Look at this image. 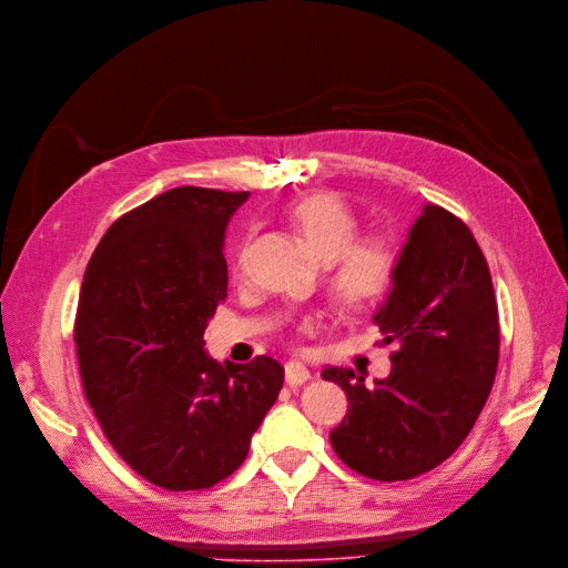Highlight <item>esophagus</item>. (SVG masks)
Here are the masks:
<instances>
[{
  "mask_svg": "<svg viewBox=\"0 0 568 568\" xmlns=\"http://www.w3.org/2000/svg\"><path fill=\"white\" fill-rule=\"evenodd\" d=\"M311 376V372H308V367L302 363V361H290V363H285V382L290 384V386H300V384H304L306 379Z\"/></svg>",
  "mask_w": 568,
  "mask_h": 568,
  "instance_id": "1",
  "label": "esophagus"
}]
</instances>
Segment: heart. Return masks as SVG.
Returning a JSON list of instances; mask_svg holds the SVG:
<instances>
[{"instance_id":"1","label":"heart","mask_w":568,"mask_h":568,"mask_svg":"<svg viewBox=\"0 0 568 568\" xmlns=\"http://www.w3.org/2000/svg\"><path fill=\"white\" fill-rule=\"evenodd\" d=\"M313 257L327 262L325 283L332 300L361 311L386 297L395 281L397 255L388 241L358 239V217L334 194H308L287 207Z\"/></svg>"}]
</instances>
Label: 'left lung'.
I'll list each match as a JSON object with an SVG mask.
<instances>
[{
  "instance_id": "1",
  "label": "left lung",
  "mask_w": 568,
  "mask_h": 568,
  "mask_svg": "<svg viewBox=\"0 0 568 568\" xmlns=\"http://www.w3.org/2000/svg\"><path fill=\"white\" fill-rule=\"evenodd\" d=\"M393 344L390 374L325 367L348 414L329 443L372 479H412L449 458L473 430L498 367V306L473 231L449 210L424 205L397 257L393 290L372 316Z\"/></svg>"
}]
</instances>
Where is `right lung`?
Wrapping results in <instances>:
<instances>
[{"label": "right lung", "instance_id": "add662e5", "mask_svg": "<svg viewBox=\"0 0 568 568\" xmlns=\"http://www.w3.org/2000/svg\"><path fill=\"white\" fill-rule=\"evenodd\" d=\"M247 196L175 186L119 217L83 273V393L116 454L171 491L234 473L283 388L285 369L268 355L217 363L203 342L226 297L224 231Z\"/></svg>", "mask_w": 568, "mask_h": 568}]
</instances>
